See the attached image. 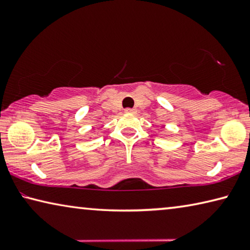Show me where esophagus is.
<instances>
[{
    "mask_svg": "<svg viewBox=\"0 0 250 250\" xmlns=\"http://www.w3.org/2000/svg\"><path fill=\"white\" fill-rule=\"evenodd\" d=\"M125 111L126 112V113H135L137 112V109H130V108H126Z\"/></svg>",
    "mask_w": 250,
    "mask_h": 250,
    "instance_id": "esophagus-1",
    "label": "esophagus"
}]
</instances>
